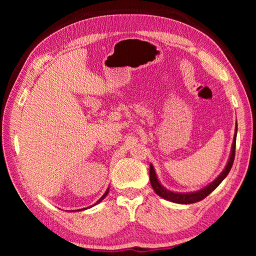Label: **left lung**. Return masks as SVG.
Masks as SVG:
<instances>
[{
	"instance_id": "1",
	"label": "left lung",
	"mask_w": 256,
	"mask_h": 256,
	"mask_svg": "<svg viewBox=\"0 0 256 256\" xmlns=\"http://www.w3.org/2000/svg\"><path fill=\"white\" fill-rule=\"evenodd\" d=\"M236 136H237V122H236V128H235V134H234L230 154H229V158H228L226 166H224V170L220 172L218 177H216L214 180H212L211 183L206 185L204 188H202L201 190L185 193V192H174V190L166 188L158 180L152 164H150V183H151V186H152L154 192L157 193L159 196L164 198V200L174 202V203H178V204H190V203H196V202L203 200V198L209 196L212 190H214L216 188H218L220 183H222V182L226 178V176L229 174V172H230L232 166L234 164V159H235Z\"/></svg>"
}]
</instances>
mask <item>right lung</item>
I'll return each instance as SVG.
<instances>
[{"mask_svg":"<svg viewBox=\"0 0 256 256\" xmlns=\"http://www.w3.org/2000/svg\"><path fill=\"white\" fill-rule=\"evenodd\" d=\"M108 192H110V188H108L107 190H106V192L105 193H104V196L100 198H99V200L96 202V203H94V204H92V206H88V208H84V209H79V210H76V211H84V210H86V209H89V208H92L94 206H97L98 204V203H100L102 200H104V198H106V196H107V194H108Z\"/></svg>","mask_w":256,"mask_h":256,"instance_id":"add662e5","label":"right lung"}]
</instances>
